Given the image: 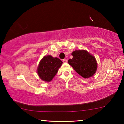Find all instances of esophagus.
<instances>
[{
    "label": "esophagus",
    "mask_w": 124,
    "mask_h": 124,
    "mask_svg": "<svg viewBox=\"0 0 124 124\" xmlns=\"http://www.w3.org/2000/svg\"><path fill=\"white\" fill-rule=\"evenodd\" d=\"M67 61H68V60H67V59H63V62L64 63H67Z\"/></svg>",
    "instance_id": "esophagus-1"
}]
</instances>
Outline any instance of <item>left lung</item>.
Returning a JSON list of instances; mask_svg holds the SVG:
<instances>
[{
    "instance_id": "8db88e82",
    "label": "left lung",
    "mask_w": 124,
    "mask_h": 124,
    "mask_svg": "<svg viewBox=\"0 0 124 124\" xmlns=\"http://www.w3.org/2000/svg\"><path fill=\"white\" fill-rule=\"evenodd\" d=\"M73 57L68 61V63L84 78L92 77L97 69V62L94 56L86 50H75L71 53Z\"/></svg>"
}]
</instances>
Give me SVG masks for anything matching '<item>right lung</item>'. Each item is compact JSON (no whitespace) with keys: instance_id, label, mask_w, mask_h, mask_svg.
Segmentation results:
<instances>
[{"instance_id":"1","label":"right lung","mask_w":124,"mask_h":124,"mask_svg":"<svg viewBox=\"0 0 124 124\" xmlns=\"http://www.w3.org/2000/svg\"><path fill=\"white\" fill-rule=\"evenodd\" d=\"M62 61L57 57L50 55L45 56L40 60L37 68V73L40 79L46 82H50L57 73Z\"/></svg>"}]
</instances>
